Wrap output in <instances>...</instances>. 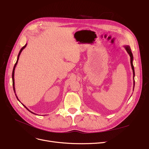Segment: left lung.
<instances>
[{
    "instance_id": "1",
    "label": "left lung",
    "mask_w": 149,
    "mask_h": 149,
    "mask_svg": "<svg viewBox=\"0 0 149 149\" xmlns=\"http://www.w3.org/2000/svg\"><path fill=\"white\" fill-rule=\"evenodd\" d=\"M125 48V49L127 52V53L129 54L130 56V63H131V68L132 70H133V80H134V84H135V82H134V76H135V73H134V66H133V53L131 52V49L130 47V46L128 45H124L123 46ZM134 87H133V90H134Z\"/></svg>"
}]
</instances>
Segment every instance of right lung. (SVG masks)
<instances>
[{
	"label": "right lung",
	"instance_id": "add662e5",
	"mask_svg": "<svg viewBox=\"0 0 149 149\" xmlns=\"http://www.w3.org/2000/svg\"><path fill=\"white\" fill-rule=\"evenodd\" d=\"M26 45H27V43L26 44V45L23 47H22V48L20 49V51H19V53H18V57H17V60H16V63H15V65H14V68H13V72H12V81H13V90H14V92L15 93V95H16V98H17V100L19 101V100H18V97H17V96H16V92H15V79H14V74H15V68H16V64H17V63H18V59H19V55H20V54H21V52L23 51V49H24L25 48V47H26ZM20 102V101H19ZM22 104V103H21ZM23 104V106L24 107H26V109L27 110V111H29L30 112H31L32 113H34V114H36V113H34V112H31L30 110H29L28 109H27L23 104Z\"/></svg>",
	"mask_w": 149,
	"mask_h": 149
}]
</instances>
